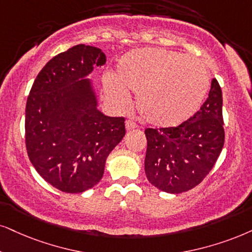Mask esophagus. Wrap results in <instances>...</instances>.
Wrapping results in <instances>:
<instances>
[{"label":"esophagus","instance_id":"34e87169","mask_svg":"<svg viewBox=\"0 0 252 252\" xmlns=\"http://www.w3.org/2000/svg\"><path fill=\"white\" fill-rule=\"evenodd\" d=\"M137 128V124L133 122V121H131V120H128L126 122V129L128 130V131H130V130H133V129H136Z\"/></svg>","mask_w":252,"mask_h":252}]
</instances>
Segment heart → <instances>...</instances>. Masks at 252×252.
I'll return each mask as SVG.
<instances>
[{
    "mask_svg": "<svg viewBox=\"0 0 252 252\" xmlns=\"http://www.w3.org/2000/svg\"><path fill=\"white\" fill-rule=\"evenodd\" d=\"M108 100L126 108L129 93L146 122L172 128L189 121L202 106L209 89V73L202 60L176 51L146 47L130 51L103 80Z\"/></svg>",
    "mask_w": 252,
    "mask_h": 252,
    "instance_id": "obj_1",
    "label": "heart"
}]
</instances>
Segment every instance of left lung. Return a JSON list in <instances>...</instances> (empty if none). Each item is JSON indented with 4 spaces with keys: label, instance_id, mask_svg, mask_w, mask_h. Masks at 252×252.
<instances>
[{
    "label": "left lung",
    "instance_id": "left-lung-1",
    "mask_svg": "<svg viewBox=\"0 0 252 252\" xmlns=\"http://www.w3.org/2000/svg\"><path fill=\"white\" fill-rule=\"evenodd\" d=\"M145 174L158 189L178 194L203 180L224 144L222 91L212 80L208 98L189 121L173 128L146 129Z\"/></svg>",
    "mask_w": 252,
    "mask_h": 252
}]
</instances>
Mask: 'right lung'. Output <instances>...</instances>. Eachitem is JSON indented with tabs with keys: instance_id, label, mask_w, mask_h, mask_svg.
<instances>
[{
	"instance_id": "right-lung-1",
	"label": "right lung",
	"mask_w": 252,
	"mask_h": 252,
	"mask_svg": "<svg viewBox=\"0 0 252 252\" xmlns=\"http://www.w3.org/2000/svg\"><path fill=\"white\" fill-rule=\"evenodd\" d=\"M106 63L79 44L53 57L34 80L25 108V145L40 177L65 193H82L103 177L107 157L126 135L124 117L97 109L87 76Z\"/></svg>"
}]
</instances>
